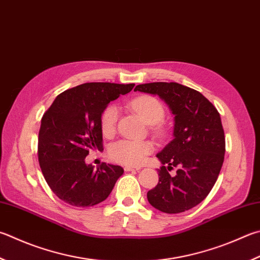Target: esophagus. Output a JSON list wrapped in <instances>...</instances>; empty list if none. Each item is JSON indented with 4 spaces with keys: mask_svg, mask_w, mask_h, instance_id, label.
Listing matches in <instances>:
<instances>
[{
    "mask_svg": "<svg viewBox=\"0 0 260 260\" xmlns=\"http://www.w3.org/2000/svg\"><path fill=\"white\" fill-rule=\"evenodd\" d=\"M139 169H141V168L140 167H129V166L124 167L125 172H135V171H139Z\"/></svg>",
    "mask_w": 260,
    "mask_h": 260,
    "instance_id": "esophagus-1",
    "label": "esophagus"
}]
</instances>
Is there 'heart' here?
Listing matches in <instances>:
<instances>
[{"mask_svg": "<svg viewBox=\"0 0 260 260\" xmlns=\"http://www.w3.org/2000/svg\"><path fill=\"white\" fill-rule=\"evenodd\" d=\"M131 107L142 116L145 122L150 125H155L165 118V108L158 99L151 95H142L135 98L131 101ZM118 117H119V108L116 105L107 106L102 110L100 116V126L103 135L111 136L116 132ZM158 136L167 134L166 127L157 125L153 128ZM154 150L153 144L149 141H132L120 140L114 143L109 149V155L114 161L126 165V166H140L144 162L146 157Z\"/></svg>", "mask_w": 260, "mask_h": 260, "instance_id": "obj_1", "label": "heart"}]
</instances>
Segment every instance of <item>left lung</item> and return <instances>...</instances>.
I'll return each instance as SVG.
<instances>
[{
	"label": "left lung",
	"mask_w": 260,
	"mask_h": 260,
	"mask_svg": "<svg viewBox=\"0 0 260 260\" xmlns=\"http://www.w3.org/2000/svg\"><path fill=\"white\" fill-rule=\"evenodd\" d=\"M134 91L157 94L175 115L174 140L157 154L162 166L148 201L166 214L191 209L209 194L223 166L225 135L219 112L200 92L178 83L141 84ZM173 167H179L175 177L169 174Z\"/></svg>",
	"instance_id": "obj_1"
}]
</instances>
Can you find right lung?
<instances>
[{
	"label": "right lung",
	"instance_id": "right-lung-1",
	"mask_svg": "<svg viewBox=\"0 0 260 260\" xmlns=\"http://www.w3.org/2000/svg\"><path fill=\"white\" fill-rule=\"evenodd\" d=\"M134 86L85 83L60 93L44 112L37 145L40 167L51 190L66 204L83 208L100 204L124 173L106 162L94 169L85 157L91 150H103L102 110Z\"/></svg>",
	"mask_w": 260,
	"mask_h": 260
}]
</instances>
